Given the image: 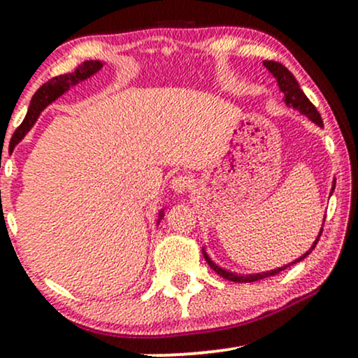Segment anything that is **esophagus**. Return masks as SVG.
Instances as JSON below:
<instances>
[{
  "label": "esophagus",
  "mask_w": 358,
  "mask_h": 358,
  "mask_svg": "<svg viewBox=\"0 0 358 358\" xmlns=\"http://www.w3.org/2000/svg\"><path fill=\"white\" fill-rule=\"evenodd\" d=\"M192 187H193V180H192V176H188V175H178L171 180V188H173L176 193L188 192Z\"/></svg>",
  "instance_id": "obj_1"
}]
</instances>
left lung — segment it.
Segmentation results:
<instances>
[{"instance_id": "left-lung-1", "label": "left lung", "mask_w": 358, "mask_h": 358, "mask_svg": "<svg viewBox=\"0 0 358 358\" xmlns=\"http://www.w3.org/2000/svg\"><path fill=\"white\" fill-rule=\"evenodd\" d=\"M264 65L269 69L271 72H273V76L278 79V85H279V89H281V92L285 94L286 104H287V106H293V108L299 109V110H301V113H305L306 116L311 119V121L316 122V124L323 126L322 116H320V113H318V110H316L315 106L311 104V101L308 99V97L305 96V92H303V90L299 89L298 80L294 79L293 73L287 71L285 65L279 64V62L266 60ZM334 190H335V182H334V188H331V192H334ZM322 232H323V227H322ZM322 232H320V236H322ZM318 241H320V237L315 241V244H313V248H311V250L315 249V245L318 244ZM311 250H308L305 256H301V257L298 259V261H294V262H299V261H301V259H305V257L308 256V254L311 252ZM203 256H205V261H207L208 264H210V268H212L213 271H215V273L219 274V276L229 279V281H234V282H254V281H259V279H264V278H268V276H274V274L281 273L282 269L287 268V266H285V268L274 269V271H271V273L250 274V276H239V274L229 273V271L222 269V268H219V266H217V264H213V262L210 261V257H208L205 252H203Z\"/></svg>"}]
</instances>
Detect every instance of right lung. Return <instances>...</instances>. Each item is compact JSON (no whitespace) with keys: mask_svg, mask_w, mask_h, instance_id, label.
Instances as JSON below:
<instances>
[{"mask_svg":"<svg viewBox=\"0 0 358 358\" xmlns=\"http://www.w3.org/2000/svg\"><path fill=\"white\" fill-rule=\"evenodd\" d=\"M102 67L101 62H94V60H87L84 62V64H80L79 67L76 69V71L71 72V73H65V76H57L50 79L48 82H45V84L40 87L36 92L34 94V97H31V102H30V108H28V113L27 116H24L23 122L16 127L13 138H11V141L18 143L20 139H22L24 134L30 131V127L35 124L36 117L40 116V113L47 108L50 102H53L57 99V97H60L62 94L65 92L71 85H76L77 82L80 80H85L87 77L92 76V73H96L99 69ZM163 219V212L159 213V219H158V224L159 220Z\"/></svg>","mask_w":358,"mask_h":358,"instance_id":"right-lung-1","label":"right lung"}]
</instances>
